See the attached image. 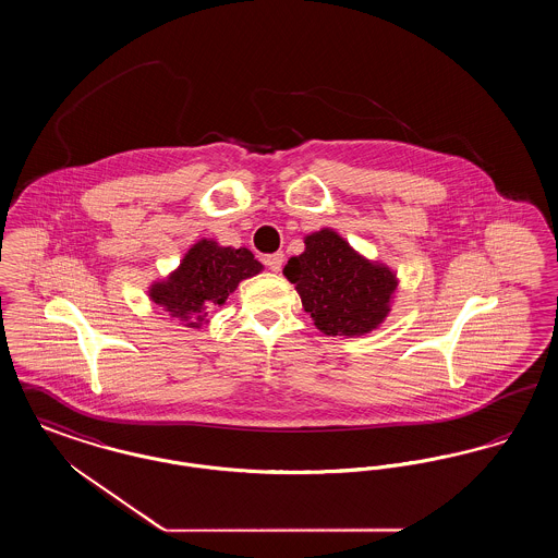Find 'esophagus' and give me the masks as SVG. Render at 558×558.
Returning <instances> with one entry per match:
<instances>
[{
  "label": "esophagus",
  "instance_id": "obj_1",
  "mask_svg": "<svg viewBox=\"0 0 558 558\" xmlns=\"http://www.w3.org/2000/svg\"><path fill=\"white\" fill-rule=\"evenodd\" d=\"M266 266L269 267L271 271H280L282 266H284V255H282V253H274V255H267Z\"/></svg>",
  "mask_w": 558,
  "mask_h": 558
}]
</instances>
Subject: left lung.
I'll return each mask as SVG.
<instances>
[{
  "label": "left lung",
  "mask_w": 558,
  "mask_h": 558,
  "mask_svg": "<svg viewBox=\"0 0 558 558\" xmlns=\"http://www.w3.org/2000/svg\"><path fill=\"white\" fill-rule=\"evenodd\" d=\"M284 276L328 337H362L378 328L398 289L389 267L362 257L328 228L305 236V251L289 259Z\"/></svg>",
  "instance_id": "1"
}]
</instances>
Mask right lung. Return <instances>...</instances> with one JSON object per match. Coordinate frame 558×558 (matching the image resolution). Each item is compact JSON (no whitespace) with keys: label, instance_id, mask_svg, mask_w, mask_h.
<instances>
[{"label":"right lung","instance_id":"add662e5","mask_svg":"<svg viewBox=\"0 0 558 558\" xmlns=\"http://www.w3.org/2000/svg\"><path fill=\"white\" fill-rule=\"evenodd\" d=\"M264 266L255 255L240 246H219L215 240H198L182 259L180 267L167 280L150 287V299L169 312L171 318L198 328L209 322V310L223 305L240 280L259 274Z\"/></svg>","mask_w":558,"mask_h":558}]
</instances>
